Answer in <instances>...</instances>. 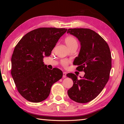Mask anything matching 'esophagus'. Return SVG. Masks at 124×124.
Masks as SVG:
<instances>
[{"instance_id":"1","label":"esophagus","mask_w":124,"mask_h":124,"mask_svg":"<svg viewBox=\"0 0 124 124\" xmlns=\"http://www.w3.org/2000/svg\"><path fill=\"white\" fill-rule=\"evenodd\" d=\"M66 75H67V72H63V77L65 78V77H66V76H67Z\"/></svg>"}]
</instances>
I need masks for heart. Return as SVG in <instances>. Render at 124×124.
I'll return each mask as SVG.
<instances>
[{
	"label": "heart",
	"mask_w": 124,
	"mask_h": 124,
	"mask_svg": "<svg viewBox=\"0 0 124 124\" xmlns=\"http://www.w3.org/2000/svg\"><path fill=\"white\" fill-rule=\"evenodd\" d=\"M65 43L66 44L67 47L69 49L72 48L73 47H78V42L77 39H76L74 37L72 36H68L65 39ZM70 61L67 60H63L61 61V64L64 67H67Z\"/></svg>",
	"instance_id": "obj_1"
}]
</instances>
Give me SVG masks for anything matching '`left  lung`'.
I'll return each mask as SVG.
<instances>
[{"instance_id": "8db88e82", "label": "left lung", "mask_w": 124, "mask_h": 124, "mask_svg": "<svg viewBox=\"0 0 124 124\" xmlns=\"http://www.w3.org/2000/svg\"><path fill=\"white\" fill-rule=\"evenodd\" d=\"M67 33L80 43L78 56L74 60L79 71L85 72L80 79L75 74L68 73L73 85L68 91V96L76 102L85 103L101 93L109 80L111 69V55L108 45L94 31L85 28L69 29Z\"/></svg>"}]
</instances>
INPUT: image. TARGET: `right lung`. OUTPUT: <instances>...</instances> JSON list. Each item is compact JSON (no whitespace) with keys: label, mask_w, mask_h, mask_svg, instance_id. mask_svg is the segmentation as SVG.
I'll return each mask as SVG.
<instances>
[{"label":"right lung","mask_w":124,"mask_h":124,"mask_svg":"<svg viewBox=\"0 0 124 124\" xmlns=\"http://www.w3.org/2000/svg\"><path fill=\"white\" fill-rule=\"evenodd\" d=\"M64 28H40L24 35L15 46L11 59V74L18 92L28 101L38 103L49 96L53 84L61 79L58 68L50 70L44 64Z\"/></svg>","instance_id":"right-lung-1"}]
</instances>
